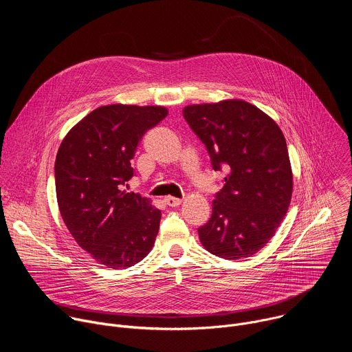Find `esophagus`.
<instances>
[{
  "mask_svg": "<svg viewBox=\"0 0 352 352\" xmlns=\"http://www.w3.org/2000/svg\"><path fill=\"white\" fill-rule=\"evenodd\" d=\"M164 202H166L170 208H177V206L181 205L182 200L178 199V197H174V196H167V197L164 199Z\"/></svg>",
  "mask_w": 352,
  "mask_h": 352,
  "instance_id": "34e87169",
  "label": "esophagus"
}]
</instances>
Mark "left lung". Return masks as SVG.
I'll return each mask as SVG.
<instances>
[{
    "label": "left lung",
    "instance_id": "8db88e82",
    "mask_svg": "<svg viewBox=\"0 0 352 352\" xmlns=\"http://www.w3.org/2000/svg\"><path fill=\"white\" fill-rule=\"evenodd\" d=\"M182 114L208 148L214 171L228 170L210 220L197 228L210 254L255 255L274 235L292 196L285 138L273 118L245 100L190 104Z\"/></svg>",
    "mask_w": 352,
    "mask_h": 352
}]
</instances>
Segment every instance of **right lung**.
I'll use <instances>...</instances> for the list:
<instances>
[{"label":"right lung","instance_id":"right-lung-1","mask_svg":"<svg viewBox=\"0 0 352 352\" xmlns=\"http://www.w3.org/2000/svg\"><path fill=\"white\" fill-rule=\"evenodd\" d=\"M167 114L163 106H102L71 128L58 148L61 217L76 243L106 267H131L155 245L162 212L124 186L142 136Z\"/></svg>","mask_w":352,"mask_h":352}]
</instances>
